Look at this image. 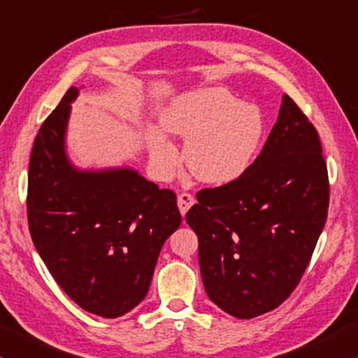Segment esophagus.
Segmentation results:
<instances>
[{
  "label": "esophagus",
  "mask_w": 358,
  "mask_h": 358,
  "mask_svg": "<svg viewBox=\"0 0 358 358\" xmlns=\"http://www.w3.org/2000/svg\"><path fill=\"white\" fill-rule=\"evenodd\" d=\"M176 203H178V209L180 213H182V216H185V214L188 213V209L194 204V198L189 193H180Z\"/></svg>",
  "instance_id": "esophagus-1"
}]
</instances>
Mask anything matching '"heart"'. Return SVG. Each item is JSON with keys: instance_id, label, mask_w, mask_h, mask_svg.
Here are the masks:
<instances>
[{"instance_id": "obj_1", "label": "heart", "mask_w": 358, "mask_h": 358, "mask_svg": "<svg viewBox=\"0 0 358 358\" xmlns=\"http://www.w3.org/2000/svg\"><path fill=\"white\" fill-rule=\"evenodd\" d=\"M162 124L185 139L183 160L194 178L213 187L232 183L245 173L264 134L259 108L237 103L224 88L183 94L170 104ZM147 141L157 173L166 178L178 165V150L159 129H152Z\"/></svg>"}]
</instances>
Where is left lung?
Masks as SVG:
<instances>
[{
	"label": "left lung",
	"mask_w": 358,
	"mask_h": 358,
	"mask_svg": "<svg viewBox=\"0 0 358 358\" xmlns=\"http://www.w3.org/2000/svg\"><path fill=\"white\" fill-rule=\"evenodd\" d=\"M187 213L204 289L222 311L252 319L278 308L301 280L329 208L317 131L288 94L254 164L204 188Z\"/></svg>",
	"instance_id": "left-lung-1"
}]
</instances>
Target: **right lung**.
<instances>
[{"label": "right lung", "instance_id": "add662e5", "mask_svg": "<svg viewBox=\"0 0 358 358\" xmlns=\"http://www.w3.org/2000/svg\"><path fill=\"white\" fill-rule=\"evenodd\" d=\"M71 87L37 132L29 162L32 242L59 287L85 311L114 319L149 292L162 245L182 224L176 194L137 170H80L65 149Z\"/></svg>", "mask_w": 358, "mask_h": 358}]
</instances>
